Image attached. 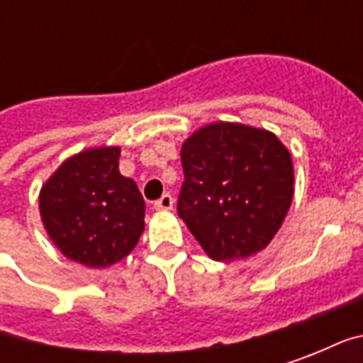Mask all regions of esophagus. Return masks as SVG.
<instances>
[{
    "label": "esophagus",
    "mask_w": 363,
    "mask_h": 363,
    "mask_svg": "<svg viewBox=\"0 0 363 363\" xmlns=\"http://www.w3.org/2000/svg\"><path fill=\"white\" fill-rule=\"evenodd\" d=\"M173 196H171V194H163V196L155 202V208H157V210H173Z\"/></svg>",
    "instance_id": "34e87169"
}]
</instances>
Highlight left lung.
Instances as JSON below:
<instances>
[{
  "label": "left lung",
  "instance_id": "obj_1",
  "mask_svg": "<svg viewBox=\"0 0 363 363\" xmlns=\"http://www.w3.org/2000/svg\"><path fill=\"white\" fill-rule=\"evenodd\" d=\"M177 212L208 257L220 262L262 251L294 198V165L268 130L216 122L182 143Z\"/></svg>",
  "mask_w": 363,
  "mask_h": 363
}]
</instances>
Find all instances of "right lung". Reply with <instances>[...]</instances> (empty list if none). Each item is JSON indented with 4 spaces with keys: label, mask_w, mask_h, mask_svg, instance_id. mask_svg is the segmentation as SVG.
Segmentation results:
<instances>
[{
    "label": "right lung",
    "mask_w": 363,
    "mask_h": 363,
    "mask_svg": "<svg viewBox=\"0 0 363 363\" xmlns=\"http://www.w3.org/2000/svg\"><path fill=\"white\" fill-rule=\"evenodd\" d=\"M120 147H93L69 157L40 190L44 229L64 257L106 268L128 257L143 233L135 182L118 171Z\"/></svg>",
    "instance_id": "obj_1"
}]
</instances>
